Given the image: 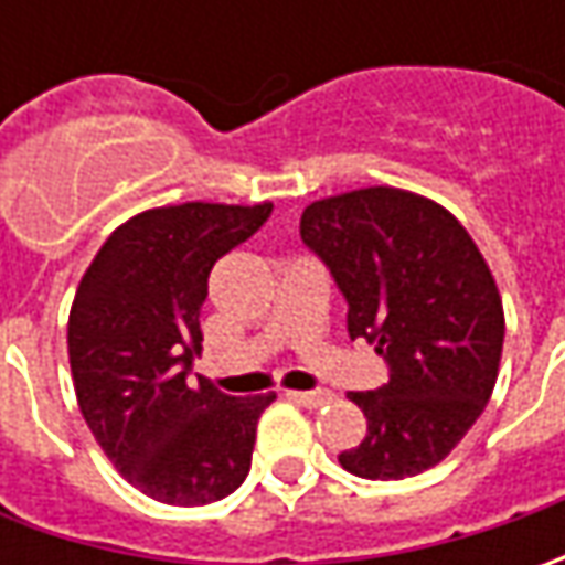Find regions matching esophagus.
<instances>
[{"mask_svg":"<svg viewBox=\"0 0 565 565\" xmlns=\"http://www.w3.org/2000/svg\"><path fill=\"white\" fill-rule=\"evenodd\" d=\"M289 399L298 402V405H305V408H317V405H327V402H333V393L330 390H308V393H286Z\"/></svg>","mask_w":565,"mask_h":565,"instance_id":"1","label":"esophagus"}]
</instances>
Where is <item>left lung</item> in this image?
Returning a JSON list of instances; mask_svg holds the SVG:
<instances>
[{
    "label": "left lung",
    "mask_w": 565,
    "mask_h": 565,
    "mask_svg": "<svg viewBox=\"0 0 565 565\" xmlns=\"http://www.w3.org/2000/svg\"><path fill=\"white\" fill-rule=\"evenodd\" d=\"M301 242L349 305L390 380L349 399L367 437L345 471L399 481L437 466L484 412L503 355V301L478 245L440 204L399 188H361L301 213Z\"/></svg>",
    "instance_id": "1"
}]
</instances>
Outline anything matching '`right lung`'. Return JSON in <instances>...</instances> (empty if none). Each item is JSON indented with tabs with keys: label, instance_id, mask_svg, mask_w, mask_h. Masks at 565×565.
<instances>
[{
	"label": "right lung",
	"instance_id": "right-lung-1",
	"mask_svg": "<svg viewBox=\"0 0 565 565\" xmlns=\"http://www.w3.org/2000/svg\"><path fill=\"white\" fill-rule=\"evenodd\" d=\"M273 204H182L121 223L77 286L68 361L81 415L128 484L204 507L248 478L257 418L276 396H226L194 359L213 264L270 220Z\"/></svg>",
	"mask_w": 565,
	"mask_h": 565
}]
</instances>
